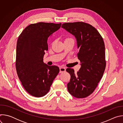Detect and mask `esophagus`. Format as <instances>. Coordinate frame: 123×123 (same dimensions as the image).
<instances>
[{
	"mask_svg": "<svg viewBox=\"0 0 123 123\" xmlns=\"http://www.w3.org/2000/svg\"><path fill=\"white\" fill-rule=\"evenodd\" d=\"M66 71V68L64 67H60V73H62Z\"/></svg>",
	"mask_w": 123,
	"mask_h": 123,
	"instance_id": "esophagus-1",
	"label": "esophagus"
}]
</instances>
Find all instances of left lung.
Instances as JSON below:
<instances>
[{"instance_id":"left-lung-1","label":"left lung","mask_w":123,"mask_h":123,"mask_svg":"<svg viewBox=\"0 0 123 123\" xmlns=\"http://www.w3.org/2000/svg\"><path fill=\"white\" fill-rule=\"evenodd\" d=\"M62 28L75 37L81 66L77 74L73 68L66 69L71 75L68 90L77 98L86 97L94 91L106 68L103 39L94 27L83 22L63 23Z\"/></svg>"}]
</instances>
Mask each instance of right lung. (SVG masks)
<instances>
[{
	"mask_svg": "<svg viewBox=\"0 0 123 123\" xmlns=\"http://www.w3.org/2000/svg\"><path fill=\"white\" fill-rule=\"evenodd\" d=\"M61 25V23L31 24L24 29L18 38L16 72L24 89L33 96L45 95L59 72L57 66H49L44 63L43 57L48 49V37Z\"/></svg>",
	"mask_w": 123,
	"mask_h": 123,
	"instance_id": "1",
	"label": "right lung"
}]
</instances>
